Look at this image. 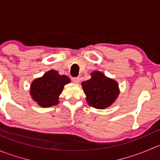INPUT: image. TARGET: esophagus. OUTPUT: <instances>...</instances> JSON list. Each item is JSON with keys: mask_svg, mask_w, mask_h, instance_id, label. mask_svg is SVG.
Returning a JSON list of instances; mask_svg holds the SVG:
<instances>
[{"mask_svg": "<svg viewBox=\"0 0 160 160\" xmlns=\"http://www.w3.org/2000/svg\"><path fill=\"white\" fill-rule=\"evenodd\" d=\"M72 81L74 83H80V77H75V78H72Z\"/></svg>", "mask_w": 160, "mask_h": 160, "instance_id": "34e87169", "label": "esophagus"}]
</instances>
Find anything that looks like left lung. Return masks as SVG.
I'll list each match as a JSON object with an SVG mask.
<instances>
[{"instance_id":"obj_1","label":"left lung","mask_w":160,"mask_h":160,"mask_svg":"<svg viewBox=\"0 0 160 160\" xmlns=\"http://www.w3.org/2000/svg\"><path fill=\"white\" fill-rule=\"evenodd\" d=\"M90 76V80L81 83L88 104L98 109L110 107L120 93L118 82L101 71H93Z\"/></svg>"}]
</instances>
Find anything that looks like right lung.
<instances>
[{
    "label": "right lung",
    "instance_id": "right-lung-1",
    "mask_svg": "<svg viewBox=\"0 0 160 160\" xmlns=\"http://www.w3.org/2000/svg\"><path fill=\"white\" fill-rule=\"evenodd\" d=\"M66 75H59L56 70L47 71L42 77L35 79L30 86L32 100L42 108H49L59 104V95L64 86L70 83Z\"/></svg>",
    "mask_w": 160,
    "mask_h": 160
}]
</instances>
